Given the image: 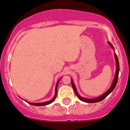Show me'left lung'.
<instances>
[{"label": "left lung", "instance_id": "8db88e82", "mask_svg": "<svg viewBox=\"0 0 130 130\" xmlns=\"http://www.w3.org/2000/svg\"><path fill=\"white\" fill-rule=\"evenodd\" d=\"M109 45L111 46V47H112V48H114V47H113V46L112 45L111 43H110L109 42ZM114 56H115V59H116V65H117V70H116V76H115L114 81H113L111 87H110V89H109V90L107 91V92H106V93H104V94H103L102 95H101V96H99V97L96 98H93V99H89V98H86L81 97V96H80L79 95L78 93H77V92L76 89V87H75V86H74V84L73 82V80H71V85H72V87H73V90L74 91V93H76V95H77V97H78V98L80 100H81L82 101H84V102H86V103H97V102H99V101H102L103 100H104V98L106 97V96H108V95H109V94L111 93L112 92L113 90H114V89H115V87H116V85H117V80H118V77H119V70H120V67H119V59H118V57H117V55L114 54Z\"/></svg>", "mask_w": 130, "mask_h": 130}]
</instances>
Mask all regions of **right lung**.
<instances>
[{
    "label": "right lung",
    "mask_w": 130,
    "mask_h": 130,
    "mask_svg": "<svg viewBox=\"0 0 130 130\" xmlns=\"http://www.w3.org/2000/svg\"><path fill=\"white\" fill-rule=\"evenodd\" d=\"M60 79L57 81V84H56V93H55V95L54 96V98L53 99L49 101H46V102H44V103H29V104H32V105H34V106H45V105H47V104H51V103H53L54 101V100L56 99V96H57V86H58V84H59V82Z\"/></svg>",
    "instance_id": "right-lung-1"
}]
</instances>
